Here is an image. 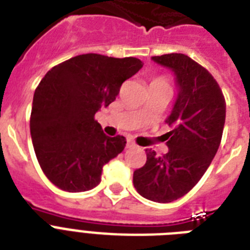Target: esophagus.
<instances>
[{
    "label": "esophagus",
    "instance_id": "obj_1",
    "mask_svg": "<svg viewBox=\"0 0 250 250\" xmlns=\"http://www.w3.org/2000/svg\"><path fill=\"white\" fill-rule=\"evenodd\" d=\"M125 146H127V148H135L136 144H135L132 140H127V145H125Z\"/></svg>",
    "mask_w": 250,
    "mask_h": 250
}]
</instances>
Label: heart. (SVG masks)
Instances as JSON below:
<instances>
[{
    "mask_svg": "<svg viewBox=\"0 0 250 250\" xmlns=\"http://www.w3.org/2000/svg\"><path fill=\"white\" fill-rule=\"evenodd\" d=\"M152 83H164V84H167L166 79H164V78H156V79H153Z\"/></svg>",
    "mask_w": 250,
    "mask_h": 250,
    "instance_id": "heart-1",
    "label": "heart"
}]
</instances>
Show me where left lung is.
<instances>
[{
    "instance_id": "obj_1",
    "label": "left lung",
    "mask_w": 250,
    "mask_h": 250,
    "mask_svg": "<svg viewBox=\"0 0 250 250\" xmlns=\"http://www.w3.org/2000/svg\"><path fill=\"white\" fill-rule=\"evenodd\" d=\"M152 60L174 71L179 93L166 119L168 152L158 157L145 149L146 162L133 172V186L143 197L166 204L188 193L211 164L222 140L226 101L213 75L186 54Z\"/></svg>"
}]
</instances>
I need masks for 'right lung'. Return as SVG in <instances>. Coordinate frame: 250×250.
I'll return each instance as SVG.
<instances>
[{
  "mask_svg": "<svg viewBox=\"0 0 250 250\" xmlns=\"http://www.w3.org/2000/svg\"><path fill=\"white\" fill-rule=\"evenodd\" d=\"M141 67L133 57L88 53L46 72L33 94L29 128L41 170L54 186L84 192L101 182L102 167L122 153L125 139L106 136L94 114Z\"/></svg>",
  "mask_w": 250,
  "mask_h": 250,
  "instance_id": "obj_1",
  "label": "right lung"
}]
</instances>
